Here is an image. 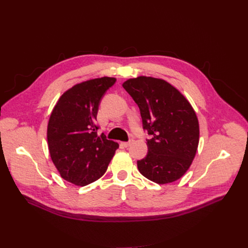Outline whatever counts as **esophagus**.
Wrapping results in <instances>:
<instances>
[{
  "instance_id": "1",
  "label": "esophagus",
  "mask_w": 248,
  "mask_h": 248,
  "mask_svg": "<svg viewBox=\"0 0 248 248\" xmlns=\"http://www.w3.org/2000/svg\"><path fill=\"white\" fill-rule=\"evenodd\" d=\"M132 143H133V139H130L129 141H127V142H122V145L124 147H128V146H130Z\"/></svg>"
}]
</instances>
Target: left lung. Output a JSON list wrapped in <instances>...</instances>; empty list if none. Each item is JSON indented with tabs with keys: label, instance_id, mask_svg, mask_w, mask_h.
Returning a JSON list of instances; mask_svg holds the SVG:
<instances>
[{
	"label": "left lung",
	"instance_id": "obj_1",
	"mask_svg": "<svg viewBox=\"0 0 248 248\" xmlns=\"http://www.w3.org/2000/svg\"><path fill=\"white\" fill-rule=\"evenodd\" d=\"M122 86L138 105L143 129L151 135L147 155L137 161L138 170L159 185L181 179L199 145V121L192 105L161 78L141 76Z\"/></svg>",
	"mask_w": 248,
	"mask_h": 248
}]
</instances>
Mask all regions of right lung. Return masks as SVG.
<instances>
[{"label":"right lung","mask_w":248,"mask_h":248,"mask_svg":"<svg viewBox=\"0 0 248 248\" xmlns=\"http://www.w3.org/2000/svg\"><path fill=\"white\" fill-rule=\"evenodd\" d=\"M116 81L103 77L81 81L65 91L47 125L50 157L61 176L84 186L99 180L119 144L98 135L96 124L102 97Z\"/></svg>","instance_id":"right-lung-1"}]
</instances>
